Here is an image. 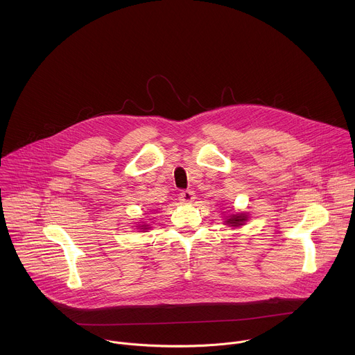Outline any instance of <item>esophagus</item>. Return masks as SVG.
<instances>
[{"instance_id":"obj_1","label":"esophagus","mask_w":355,"mask_h":355,"mask_svg":"<svg viewBox=\"0 0 355 355\" xmlns=\"http://www.w3.org/2000/svg\"><path fill=\"white\" fill-rule=\"evenodd\" d=\"M193 199H195V193H193V191H191V189L182 191V192L180 193V200H181L182 203H191Z\"/></svg>"}]
</instances>
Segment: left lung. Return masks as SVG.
I'll return each mask as SVG.
<instances>
[{
  "label": "left lung",
  "mask_w": 355,
  "mask_h": 355,
  "mask_svg": "<svg viewBox=\"0 0 355 355\" xmlns=\"http://www.w3.org/2000/svg\"><path fill=\"white\" fill-rule=\"evenodd\" d=\"M246 218H248L246 214L241 213V214L231 216V218H228V221H225V223H228L231 227H239L243 224V221H246Z\"/></svg>",
  "instance_id": "1"
}]
</instances>
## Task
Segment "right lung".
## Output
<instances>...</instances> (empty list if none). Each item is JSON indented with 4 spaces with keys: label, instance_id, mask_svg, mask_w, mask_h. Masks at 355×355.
Returning a JSON list of instances; mask_svg holds the SVG:
<instances>
[{
    "label": "right lung",
    "instance_id": "obj_1",
    "mask_svg": "<svg viewBox=\"0 0 355 355\" xmlns=\"http://www.w3.org/2000/svg\"><path fill=\"white\" fill-rule=\"evenodd\" d=\"M141 227H146V225H141ZM144 230H146V228H144Z\"/></svg>",
    "mask_w": 355,
    "mask_h": 355
}]
</instances>
